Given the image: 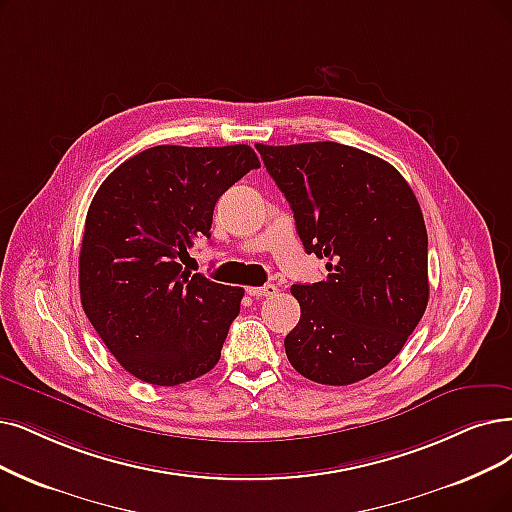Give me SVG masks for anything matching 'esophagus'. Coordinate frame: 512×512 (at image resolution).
Returning <instances> with one entry per match:
<instances>
[{
    "label": "esophagus",
    "mask_w": 512,
    "mask_h": 512,
    "mask_svg": "<svg viewBox=\"0 0 512 512\" xmlns=\"http://www.w3.org/2000/svg\"><path fill=\"white\" fill-rule=\"evenodd\" d=\"M248 294L254 298H267V296H275L277 288L273 283H267V285H262V288H248Z\"/></svg>",
    "instance_id": "1"
}]
</instances>
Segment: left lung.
I'll return each mask as SVG.
<instances>
[{"label": "left lung", "instance_id": "obj_1", "mask_svg": "<svg viewBox=\"0 0 512 512\" xmlns=\"http://www.w3.org/2000/svg\"><path fill=\"white\" fill-rule=\"evenodd\" d=\"M290 201L306 254L327 277L292 285L300 321L285 336L294 370L344 386L391 363L428 304V237L405 178L340 142L256 145Z\"/></svg>", "mask_w": 512, "mask_h": 512}]
</instances>
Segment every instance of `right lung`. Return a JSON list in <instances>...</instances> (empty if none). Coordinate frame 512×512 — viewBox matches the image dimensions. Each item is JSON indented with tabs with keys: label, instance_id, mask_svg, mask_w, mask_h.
Wrapping results in <instances>:
<instances>
[{
	"label": "right lung",
	"instance_id": "1",
	"mask_svg": "<svg viewBox=\"0 0 512 512\" xmlns=\"http://www.w3.org/2000/svg\"><path fill=\"white\" fill-rule=\"evenodd\" d=\"M260 168L252 147L142 151L96 191L79 252V296L126 372L176 386L208 374L239 315L243 288L182 271L210 237L220 195Z\"/></svg>",
	"mask_w": 512,
	"mask_h": 512
}]
</instances>
